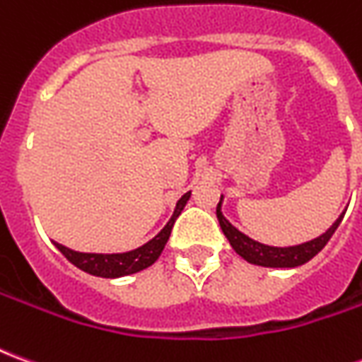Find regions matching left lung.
<instances>
[{
	"label": "left lung",
	"mask_w": 362,
	"mask_h": 362,
	"mask_svg": "<svg viewBox=\"0 0 362 362\" xmlns=\"http://www.w3.org/2000/svg\"><path fill=\"white\" fill-rule=\"evenodd\" d=\"M223 199V197H221ZM221 205V202H219ZM219 205H217V219H219V225L223 228V233L228 238V243L233 246V250L243 256L246 262H250L254 266H264V267H296L306 264L308 259H312L316 254H318L324 246L327 244V240L332 238V235L335 233V228L339 227L343 215H339V219L335 221L332 227L327 228L326 233L318 238H314L310 243L298 244V246H288V248H277V246H266V244L256 243L252 240L246 235H243L238 228H235L230 223H228L223 213H221Z\"/></svg>",
	"instance_id": "obj_1"
}]
</instances>
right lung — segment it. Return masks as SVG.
I'll list each match as a JSON object with an SVG mask.
<instances>
[{
  "instance_id": "add662e5",
  "label": "right lung",
  "mask_w": 362,
  "mask_h": 362,
  "mask_svg": "<svg viewBox=\"0 0 362 362\" xmlns=\"http://www.w3.org/2000/svg\"><path fill=\"white\" fill-rule=\"evenodd\" d=\"M189 199V192L178 199L176 209H174L173 217L166 223V227L158 233L153 240L147 244H143L139 248H135L132 252H124V254H85V252H75L71 248H67L64 244L54 243L58 246V250L66 256L74 266H77L83 272L96 275V277H124V275H132L145 269V267L153 266L160 256V252L165 250V244L170 236L174 223L178 219V215L184 209V205Z\"/></svg>"
}]
</instances>
